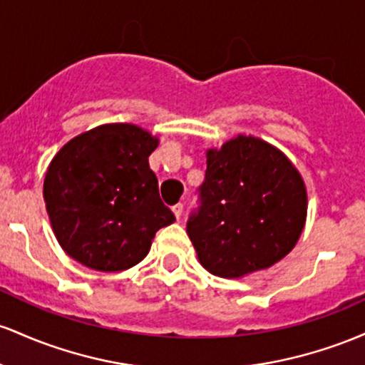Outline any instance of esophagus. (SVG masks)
I'll list each match as a JSON object with an SVG mask.
<instances>
[{"label": "esophagus", "mask_w": 365, "mask_h": 365, "mask_svg": "<svg viewBox=\"0 0 365 365\" xmlns=\"http://www.w3.org/2000/svg\"><path fill=\"white\" fill-rule=\"evenodd\" d=\"M172 212H174V215L178 217V219H181V215H182V203L174 205V207H172Z\"/></svg>", "instance_id": "1"}]
</instances>
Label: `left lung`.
Returning <instances> with one entry per match:
<instances>
[{
  "label": "left lung",
  "mask_w": 365,
  "mask_h": 365,
  "mask_svg": "<svg viewBox=\"0 0 365 365\" xmlns=\"http://www.w3.org/2000/svg\"><path fill=\"white\" fill-rule=\"evenodd\" d=\"M200 207L187 236L200 264L219 277H243L284 259L307 219V190L282 151L255 136L207 151Z\"/></svg>",
  "instance_id": "8db88e82"
}]
</instances>
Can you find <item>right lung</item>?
<instances>
[{
    "label": "right lung",
    "mask_w": 365,
    "mask_h": 365,
    "mask_svg": "<svg viewBox=\"0 0 365 365\" xmlns=\"http://www.w3.org/2000/svg\"><path fill=\"white\" fill-rule=\"evenodd\" d=\"M157 146L158 138L138 125L105 124L53 157L43 196L68 257L94 271L117 272L148 255L155 232L175 220L150 169Z\"/></svg>",
    "instance_id": "add662e5"
}]
</instances>
